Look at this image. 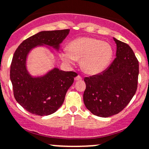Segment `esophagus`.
I'll list each match as a JSON object with an SVG mask.
<instances>
[{"label": "esophagus", "mask_w": 149, "mask_h": 149, "mask_svg": "<svg viewBox=\"0 0 149 149\" xmlns=\"http://www.w3.org/2000/svg\"><path fill=\"white\" fill-rule=\"evenodd\" d=\"M75 81H81L82 79V78L80 76H77L76 77H75Z\"/></svg>", "instance_id": "1"}]
</instances>
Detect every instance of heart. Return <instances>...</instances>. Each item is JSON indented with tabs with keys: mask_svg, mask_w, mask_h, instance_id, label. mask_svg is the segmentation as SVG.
Segmentation results:
<instances>
[{
	"mask_svg": "<svg viewBox=\"0 0 149 149\" xmlns=\"http://www.w3.org/2000/svg\"><path fill=\"white\" fill-rule=\"evenodd\" d=\"M113 55L112 46L106 42L91 37H81L70 42L61 52V58L67 63L81 60V67L86 73H102L110 63Z\"/></svg>",
	"mask_w": 149,
	"mask_h": 149,
	"instance_id": "obj_1",
	"label": "heart"
}]
</instances>
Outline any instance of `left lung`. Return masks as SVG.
<instances>
[{"mask_svg":"<svg viewBox=\"0 0 149 149\" xmlns=\"http://www.w3.org/2000/svg\"><path fill=\"white\" fill-rule=\"evenodd\" d=\"M116 58L107 70L86 77L85 106L94 115L107 118L121 112L132 100L138 86L139 65L133 49L114 38Z\"/></svg>","mask_w":149,"mask_h":149,"instance_id":"left-lung-1","label":"left lung"}]
</instances>
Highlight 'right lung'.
<instances>
[{"label": "right lung", "mask_w": 149, "mask_h": 149, "mask_svg": "<svg viewBox=\"0 0 149 149\" xmlns=\"http://www.w3.org/2000/svg\"><path fill=\"white\" fill-rule=\"evenodd\" d=\"M70 29L42 31L23 41L13 54L10 70L16 102L30 113L45 116L56 112L77 73L55 68L40 77H32L26 69V57L33 48L48 45L58 50Z\"/></svg>", "instance_id": "add662e5"}]
</instances>
